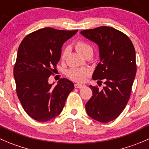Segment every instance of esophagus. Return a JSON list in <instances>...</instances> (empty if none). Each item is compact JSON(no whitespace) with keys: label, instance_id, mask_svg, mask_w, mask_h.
I'll return each mask as SVG.
<instances>
[{"label":"esophagus","instance_id":"34e87169","mask_svg":"<svg viewBox=\"0 0 149 149\" xmlns=\"http://www.w3.org/2000/svg\"><path fill=\"white\" fill-rule=\"evenodd\" d=\"M74 86L75 88H77V89H81V88H84L86 85L81 84H75Z\"/></svg>","mask_w":149,"mask_h":149}]
</instances>
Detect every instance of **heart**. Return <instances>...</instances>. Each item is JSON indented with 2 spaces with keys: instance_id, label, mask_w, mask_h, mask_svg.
<instances>
[{
  "instance_id": "b5f03b06",
  "label": "heart",
  "mask_w": 149,
  "mask_h": 149,
  "mask_svg": "<svg viewBox=\"0 0 149 149\" xmlns=\"http://www.w3.org/2000/svg\"><path fill=\"white\" fill-rule=\"evenodd\" d=\"M75 48L78 52L80 53L83 57H86L88 54H92L93 49L89 44L83 40H79L75 43ZM65 56V51L62 54V58H64ZM88 74L87 70L79 68H71L66 70V76L74 81H83L85 80Z\"/></svg>"
}]
</instances>
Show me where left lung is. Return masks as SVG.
I'll list each match as a JSON object with an SVG mask.
<instances>
[{"label":"left lung","instance_id":"left-lung-1","mask_svg":"<svg viewBox=\"0 0 149 149\" xmlns=\"http://www.w3.org/2000/svg\"><path fill=\"white\" fill-rule=\"evenodd\" d=\"M81 33L99 47L100 62L94 80H104L105 86L89 87L93 95L85 105L88 115L100 122L114 120L126 107L136 74L135 50L127 35L107 26L84 30Z\"/></svg>","mask_w":149,"mask_h":149}]
</instances>
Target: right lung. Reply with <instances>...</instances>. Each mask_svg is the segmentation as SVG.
Returning a JSON list of instances; mask_svg holds the SVG:
<instances>
[{
	"instance_id": "add662e5",
	"label": "right lung",
	"mask_w": 149,
	"mask_h": 149,
	"mask_svg": "<svg viewBox=\"0 0 149 149\" xmlns=\"http://www.w3.org/2000/svg\"><path fill=\"white\" fill-rule=\"evenodd\" d=\"M78 32L45 27L26 36L19 47L14 68L16 91L23 109L33 119L47 122L61 113L73 82L48 83L61 57L63 44Z\"/></svg>"
}]
</instances>
